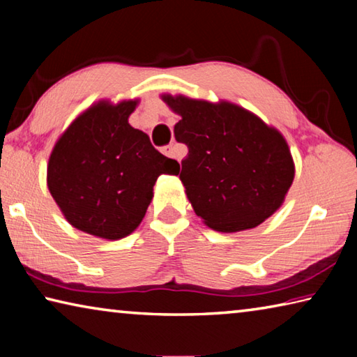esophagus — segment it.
Segmentation results:
<instances>
[{"instance_id":"obj_1","label":"esophagus","mask_w":357,"mask_h":357,"mask_svg":"<svg viewBox=\"0 0 357 357\" xmlns=\"http://www.w3.org/2000/svg\"><path fill=\"white\" fill-rule=\"evenodd\" d=\"M162 153H164L167 157H173L174 155V151L172 144H167V146L162 148Z\"/></svg>"}]
</instances>
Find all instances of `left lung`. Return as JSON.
I'll use <instances>...</instances> for the list:
<instances>
[{
    "mask_svg": "<svg viewBox=\"0 0 357 357\" xmlns=\"http://www.w3.org/2000/svg\"><path fill=\"white\" fill-rule=\"evenodd\" d=\"M174 138L189 154L179 179L195 214L220 233L255 228L279 209L293 184L294 160L279 130L233 102L162 94Z\"/></svg>",
    "mask_w": 357,
    "mask_h": 357,
    "instance_id": "1",
    "label": "left lung"
}]
</instances>
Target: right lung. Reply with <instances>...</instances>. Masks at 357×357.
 <instances>
[{"instance_id":"obj_1","label":"right lung","mask_w":357,"mask_h":357,"mask_svg":"<svg viewBox=\"0 0 357 357\" xmlns=\"http://www.w3.org/2000/svg\"><path fill=\"white\" fill-rule=\"evenodd\" d=\"M140 99H102L72 121L52 149L47 185L72 227L118 241L140 225L160 174L179 164L129 124Z\"/></svg>"}]
</instances>
